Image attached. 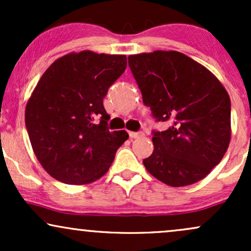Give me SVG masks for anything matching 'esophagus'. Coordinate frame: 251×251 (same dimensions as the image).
<instances>
[{"mask_svg":"<svg viewBox=\"0 0 251 251\" xmlns=\"http://www.w3.org/2000/svg\"><path fill=\"white\" fill-rule=\"evenodd\" d=\"M128 134H129V138H132V139H137V138H140L144 135L143 132H129Z\"/></svg>","mask_w":251,"mask_h":251,"instance_id":"esophagus-1","label":"esophagus"}]
</instances>
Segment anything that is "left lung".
<instances>
[{"label":"left lung","mask_w":251,"mask_h":251,"mask_svg":"<svg viewBox=\"0 0 251 251\" xmlns=\"http://www.w3.org/2000/svg\"><path fill=\"white\" fill-rule=\"evenodd\" d=\"M128 66L155 122L153 153L143 160L153 177L170 186L203 179L221 162L230 143L231 103L211 72L179 51L128 56Z\"/></svg>","instance_id":"left-lung-1"}]
</instances>
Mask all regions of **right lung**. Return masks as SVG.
Instances as JSON below:
<instances>
[{
    "mask_svg": "<svg viewBox=\"0 0 251 251\" xmlns=\"http://www.w3.org/2000/svg\"><path fill=\"white\" fill-rule=\"evenodd\" d=\"M126 65L125 55L71 53L37 82L25 107V127L37 160L56 180L99 179L128 138L125 131H109L102 103Z\"/></svg>",
    "mask_w": 251,
    "mask_h": 251,
    "instance_id": "1",
    "label": "right lung"
}]
</instances>
